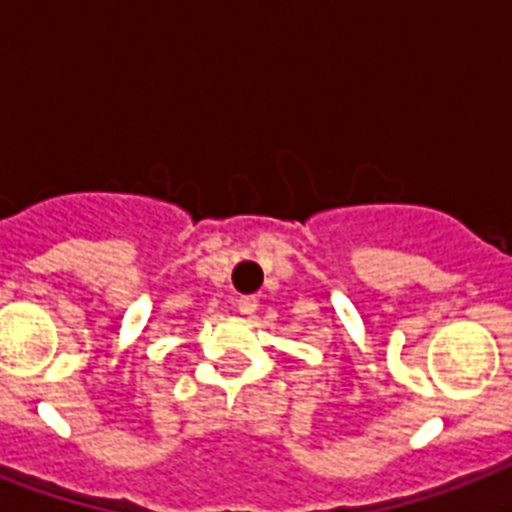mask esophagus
I'll return each instance as SVG.
<instances>
[{"label":"esophagus","instance_id":"1","mask_svg":"<svg viewBox=\"0 0 512 512\" xmlns=\"http://www.w3.org/2000/svg\"><path fill=\"white\" fill-rule=\"evenodd\" d=\"M236 308H239L241 316H252V313L257 311V297H252V295L239 297V300H236Z\"/></svg>","mask_w":512,"mask_h":512}]
</instances>
